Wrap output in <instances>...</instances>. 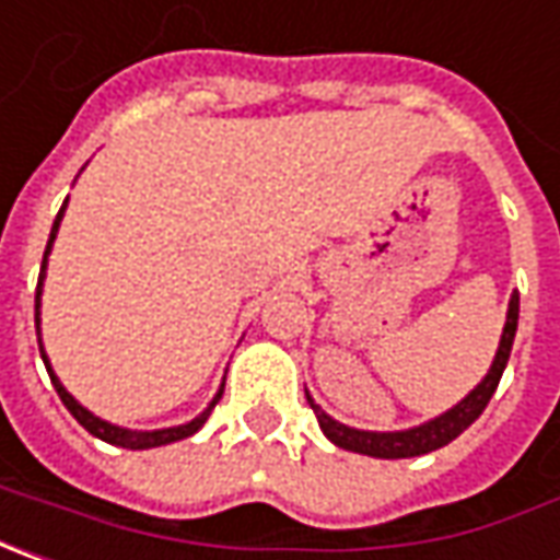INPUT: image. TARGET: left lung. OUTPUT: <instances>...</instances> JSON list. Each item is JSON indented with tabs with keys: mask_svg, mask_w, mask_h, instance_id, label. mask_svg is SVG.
Masks as SVG:
<instances>
[{
	"mask_svg": "<svg viewBox=\"0 0 560 560\" xmlns=\"http://www.w3.org/2000/svg\"><path fill=\"white\" fill-rule=\"evenodd\" d=\"M517 310H521V298H517V291H514L509 300V316H505L502 340H499V350H495L490 372H487V377H483L458 406H453L450 412L436 415V418L418 424V428H409V431H387V434H381V431H357V428L340 424L331 415L322 412L316 402L306 396L318 418V428H322L325 436H328L335 446H340V450L372 455V458H412V455L434 453L440 446L453 443L455 436L462 434V431H468L474 421L480 418V412H483L487 402H490V396L495 394V387H499V377H502L505 365H509L511 343H514V331H517Z\"/></svg>",
	"mask_w": 560,
	"mask_h": 560,
	"instance_id": "1",
	"label": "left lung"
}]
</instances>
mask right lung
<instances>
[{"label": "right lung", "mask_w": 560, "mask_h": 560, "mask_svg": "<svg viewBox=\"0 0 560 560\" xmlns=\"http://www.w3.org/2000/svg\"><path fill=\"white\" fill-rule=\"evenodd\" d=\"M65 207L68 201L61 203V210H58V217H55V225H51V235H49V244H46V254H43V269H39V284H36V338H39V298H43V279H46V262H49V250H51V242H55V235H58V225H61V217H65ZM39 353H43V362H46V369H49V377L51 384H55V390L61 396V402L68 406V412L86 428L89 434L98 436V440H105V443H114V446H124V450H151V446H166V443H176V440H185V436L198 434L203 428V421L210 418L213 412V406L220 402L222 390L213 396V402L203 409L198 418H191L188 424H179V428H164V431H126V428H117V424H110V421H102L98 415H92L86 406H80L73 396L65 390V384L58 381V375L51 372L49 365V357H46V350H43V343H39ZM225 387V384H222Z\"/></svg>", "instance_id": "1"}]
</instances>
